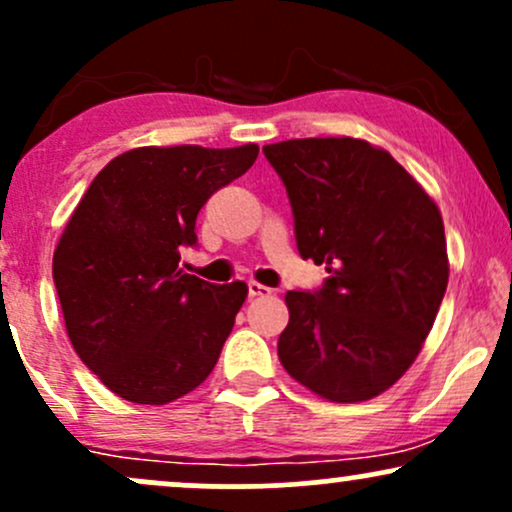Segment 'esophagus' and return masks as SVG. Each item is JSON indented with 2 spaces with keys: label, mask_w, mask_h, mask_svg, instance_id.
Segmentation results:
<instances>
[{
  "label": "esophagus",
  "mask_w": 512,
  "mask_h": 512,
  "mask_svg": "<svg viewBox=\"0 0 512 512\" xmlns=\"http://www.w3.org/2000/svg\"><path fill=\"white\" fill-rule=\"evenodd\" d=\"M248 296H250V298L272 296V289H269V286H262V284H257V281H248Z\"/></svg>",
  "instance_id": "34e87169"
}]
</instances>
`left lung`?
<instances>
[{
    "instance_id": "obj_1",
    "label": "left lung",
    "mask_w": 512,
    "mask_h": 512,
    "mask_svg": "<svg viewBox=\"0 0 512 512\" xmlns=\"http://www.w3.org/2000/svg\"><path fill=\"white\" fill-rule=\"evenodd\" d=\"M262 151L289 195L298 252L330 274L313 293H286L281 366L330 402L378 397L419 356L448 289L436 202L363 139H289Z\"/></svg>"
}]
</instances>
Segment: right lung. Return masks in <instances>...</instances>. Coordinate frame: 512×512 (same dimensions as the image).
Returning <instances> with one entry per match:
<instances>
[{
  "instance_id": "obj_1",
  "label": "right lung",
  "mask_w": 512,
  "mask_h": 512,
  "mask_svg": "<svg viewBox=\"0 0 512 512\" xmlns=\"http://www.w3.org/2000/svg\"><path fill=\"white\" fill-rule=\"evenodd\" d=\"M236 149L142 146L91 182L64 228L52 279L74 351L117 397L168 404L214 370L248 296L178 267L199 209L255 163Z\"/></svg>"
}]
</instances>
